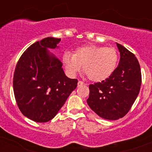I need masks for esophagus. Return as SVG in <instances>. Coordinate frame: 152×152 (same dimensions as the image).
Returning a JSON list of instances; mask_svg holds the SVG:
<instances>
[{"label": "esophagus", "mask_w": 152, "mask_h": 152, "mask_svg": "<svg viewBox=\"0 0 152 152\" xmlns=\"http://www.w3.org/2000/svg\"><path fill=\"white\" fill-rule=\"evenodd\" d=\"M83 84H84V83H83V81H81V80L78 81V86H79V87H80V86H81V85H83Z\"/></svg>", "instance_id": "obj_1"}]
</instances>
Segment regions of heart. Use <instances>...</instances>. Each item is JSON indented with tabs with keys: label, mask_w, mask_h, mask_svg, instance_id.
<instances>
[{
	"label": "heart",
	"mask_w": 152,
	"mask_h": 152,
	"mask_svg": "<svg viewBox=\"0 0 152 152\" xmlns=\"http://www.w3.org/2000/svg\"><path fill=\"white\" fill-rule=\"evenodd\" d=\"M63 61L69 73L75 75L83 65V72L94 82L107 80L114 72L118 61V52L112 47L88 45L75 50L74 54L67 52Z\"/></svg>",
	"instance_id": "1"
}]
</instances>
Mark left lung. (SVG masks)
I'll list each match as a JSON object with an SVG mask.
<instances>
[{
    "label": "left lung",
    "instance_id": "1",
    "mask_svg": "<svg viewBox=\"0 0 152 152\" xmlns=\"http://www.w3.org/2000/svg\"><path fill=\"white\" fill-rule=\"evenodd\" d=\"M120 61L107 80L89 85L88 106L98 115L107 120H118L126 115L139 95L141 71L132 53L117 43Z\"/></svg>",
    "mask_w": 152,
    "mask_h": 152
}]
</instances>
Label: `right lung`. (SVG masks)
I'll use <instances>...</instances> for the list:
<instances>
[{
    "instance_id": "1",
    "label": "right lung",
    "mask_w": 152,
    "mask_h": 152,
    "mask_svg": "<svg viewBox=\"0 0 152 152\" xmlns=\"http://www.w3.org/2000/svg\"><path fill=\"white\" fill-rule=\"evenodd\" d=\"M60 41L48 37L34 42L15 66V101L21 113L35 122H47L54 118L77 87L78 80L68 78L61 61L47 50L57 48Z\"/></svg>"
}]
</instances>
